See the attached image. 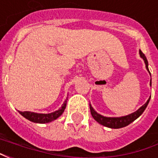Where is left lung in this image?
I'll return each instance as SVG.
<instances>
[{
	"label": "left lung",
	"instance_id": "8db88e82",
	"mask_svg": "<svg viewBox=\"0 0 158 158\" xmlns=\"http://www.w3.org/2000/svg\"><path fill=\"white\" fill-rule=\"evenodd\" d=\"M139 56L145 62L146 70L149 72L150 75H151V73H150L149 69H148V62H147V59H146V56L143 54L141 51H139ZM150 85L152 86V79H151V82H150ZM150 99H151V96L149 97V99L147 100V102L142 106H140L137 111L130 113L129 115H126V116L123 117H105L103 116V115H101L98 113H96L90 104H89V109H90V113L92 115L93 118L95 119L96 122L99 123L100 124L105 126V127H107V128H111V129H120V128H123L125 126L129 125V123H131L135 119L138 118L146 108V106H147V105H148V103L150 102Z\"/></svg>",
	"mask_w": 158,
	"mask_h": 158
}]
</instances>
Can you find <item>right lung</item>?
<instances>
[{
    "mask_svg": "<svg viewBox=\"0 0 158 158\" xmlns=\"http://www.w3.org/2000/svg\"><path fill=\"white\" fill-rule=\"evenodd\" d=\"M67 101H68V98L65 100L62 106L58 110L51 113H33V112H28V111H26V112L19 111V112L23 117H24L26 119H28L31 122L37 123H47L52 122L56 118H58L59 117L62 115L65 110L66 106H67Z\"/></svg>",
    "mask_w": 158,
    "mask_h": 158,
    "instance_id": "obj_1",
    "label": "right lung"
}]
</instances>
